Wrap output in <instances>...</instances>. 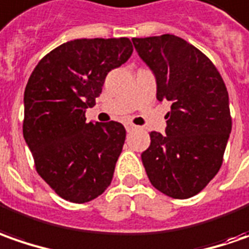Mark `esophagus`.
I'll use <instances>...</instances> for the list:
<instances>
[{"instance_id":"obj_1","label":"esophagus","mask_w":249,"mask_h":249,"mask_svg":"<svg viewBox=\"0 0 249 249\" xmlns=\"http://www.w3.org/2000/svg\"><path fill=\"white\" fill-rule=\"evenodd\" d=\"M125 128H126V131H133V129L136 128V125L131 124V123H126V124H125Z\"/></svg>"}]
</instances>
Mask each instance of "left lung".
I'll return each instance as SVG.
<instances>
[{"instance_id":"obj_1","label":"left lung","mask_w":249,"mask_h":249,"mask_svg":"<svg viewBox=\"0 0 249 249\" xmlns=\"http://www.w3.org/2000/svg\"><path fill=\"white\" fill-rule=\"evenodd\" d=\"M132 42L156 77L157 99L172 103L165 116L167 135L150 132L142 162L161 193L190 198L223 162L231 132L226 85L210 59L180 37L162 34Z\"/></svg>"}]
</instances>
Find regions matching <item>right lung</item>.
Instances as JSON below:
<instances>
[{
    "mask_svg": "<svg viewBox=\"0 0 249 249\" xmlns=\"http://www.w3.org/2000/svg\"><path fill=\"white\" fill-rule=\"evenodd\" d=\"M132 51L125 37L74 39L44 56L29 78L23 136L38 175L67 201H90L111 183L124 125L87 123L85 110L96 105L108 71Z\"/></svg>",
    "mask_w": 249,
    "mask_h": 249,
    "instance_id": "1",
    "label": "right lung"
}]
</instances>
